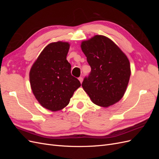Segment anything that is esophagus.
<instances>
[{"mask_svg":"<svg viewBox=\"0 0 159 159\" xmlns=\"http://www.w3.org/2000/svg\"><path fill=\"white\" fill-rule=\"evenodd\" d=\"M79 80H80V83L81 84V83H82V81H83V78H81V77H80V78H79Z\"/></svg>","mask_w":159,"mask_h":159,"instance_id":"34e87169","label":"esophagus"}]
</instances>
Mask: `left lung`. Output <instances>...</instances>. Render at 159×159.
I'll use <instances>...</instances> for the list:
<instances>
[{
	"label": "left lung",
	"instance_id": "8db88e82",
	"mask_svg": "<svg viewBox=\"0 0 159 159\" xmlns=\"http://www.w3.org/2000/svg\"><path fill=\"white\" fill-rule=\"evenodd\" d=\"M91 73L82 88L94 104L108 107L118 102L125 93L131 76L128 57L110 38L95 35L81 42Z\"/></svg>",
	"mask_w": 159,
	"mask_h": 159
}]
</instances>
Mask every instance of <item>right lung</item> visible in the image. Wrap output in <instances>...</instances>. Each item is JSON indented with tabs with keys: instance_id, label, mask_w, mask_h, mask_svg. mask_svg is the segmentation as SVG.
Returning a JSON list of instances; mask_svg holds the SVG:
<instances>
[{
	"instance_id": "1",
	"label": "right lung",
	"mask_w": 159,
	"mask_h": 159,
	"mask_svg": "<svg viewBox=\"0 0 159 159\" xmlns=\"http://www.w3.org/2000/svg\"><path fill=\"white\" fill-rule=\"evenodd\" d=\"M70 44L57 41L48 44L30 70L33 94L43 107L57 111L70 103L80 81L71 74V65L66 60Z\"/></svg>"
}]
</instances>
